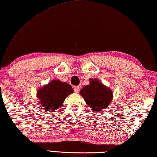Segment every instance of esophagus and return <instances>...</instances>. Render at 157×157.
I'll use <instances>...</instances> for the list:
<instances>
[{
    "mask_svg": "<svg viewBox=\"0 0 157 157\" xmlns=\"http://www.w3.org/2000/svg\"><path fill=\"white\" fill-rule=\"evenodd\" d=\"M73 89H74L75 93H78L79 90V86H74V88H73Z\"/></svg>",
    "mask_w": 157,
    "mask_h": 157,
    "instance_id": "esophagus-1",
    "label": "esophagus"
}]
</instances>
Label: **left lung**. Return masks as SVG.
I'll return each instance as SVG.
<instances>
[{
    "mask_svg": "<svg viewBox=\"0 0 157 157\" xmlns=\"http://www.w3.org/2000/svg\"><path fill=\"white\" fill-rule=\"evenodd\" d=\"M90 84L84 86L79 93L93 112L99 113L111 103L112 90L97 78L90 79Z\"/></svg>",
    "mask_w": 157,
    "mask_h": 157,
    "instance_id": "left-lung-1",
    "label": "left lung"
}]
</instances>
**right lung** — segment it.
Instances as JSON below:
<instances>
[{
  "label": "right lung",
  "mask_w": 157,
  "mask_h": 157,
  "mask_svg": "<svg viewBox=\"0 0 157 157\" xmlns=\"http://www.w3.org/2000/svg\"><path fill=\"white\" fill-rule=\"evenodd\" d=\"M73 93V89L68 83L52 79L40 88L36 93L40 109L45 112L56 111L63 106L66 97Z\"/></svg>",
  "instance_id": "right-lung-1"
}]
</instances>
